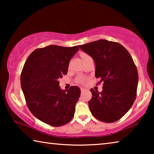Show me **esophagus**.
I'll return each mask as SVG.
<instances>
[{"instance_id":"esophagus-1","label":"esophagus","mask_w":154,"mask_h":154,"mask_svg":"<svg viewBox=\"0 0 154 154\" xmlns=\"http://www.w3.org/2000/svg\"><path fill=\"white\" fill-rule=\"evenodd\" d=\"M81 91H82V92H84V91H85V89H84V88H81Z\"/></svg>"}]
</instances>
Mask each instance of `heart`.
Listing matches in <instances>:
<instances>
[{"label":"heart","instance_id":"obj_1","mask_svg":"<svg viewBox=\"0 0 154 154\" xmlns=\"http://www.w3.org/2000/svg\"><path fill=\"white\" fill-rule=\"evenodd\" d=\"M81 56H82V59L83 60H85V59L88 58H89V57H90L89 55H88L87 54H84V53H83V54H81ZM77 82L78 83H82L84 82V81H83V79H82V78H79V79H77Z\"/></svg>","mask_w":154,"mask_h":154}]
</instances>
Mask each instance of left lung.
I'll use <instances>...</instances> for the list:
<instances>
[{
	"instance_id": "left-lung-1",
	"label": "left lung",
	"mask_w": 154,
	"mask_h": 154,
	"mask_svg": "<svg viewBox=\"0 0 154 154\" xmlns=\"http://www.w3.org/2000/svg\"><path fill=\"white\" fill-rule=\"evenodd\" d=\"M79 47L94 60L95 77L100 79L98 83L103 82L101 92L90 90L91 113L106 123L119 120L137 97L139 75L132 56L121 44L105 39Z\"/></svg>"
}]
</instances>
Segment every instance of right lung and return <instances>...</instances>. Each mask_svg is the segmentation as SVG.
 <instances>
[{
	"mask_svg": "<svg viewBox=\"0 0 154 154\" xmlns=\"http://www.w3.org/2000/svg\"><path fill=\"white\" fill-rule=\"evenodd\" d=\"M79 49L56 45L36 49L23 67L21 86L28 107L34 116L50 126H63L74 116L80 88L62 90L59 79L66 75L69 62Z\"/></svg>",
	"mask_w": 154,
	"mask_h": 154,
	"instance_id": "1",
	"label": "right lung"
}]
</instances>
